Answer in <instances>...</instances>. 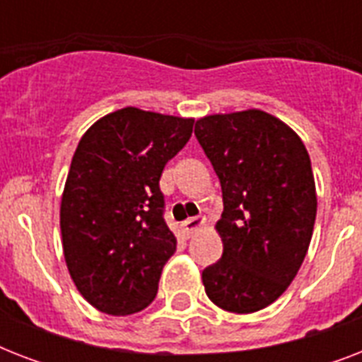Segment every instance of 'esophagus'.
Masks as SVG:
<instances>
[{
	"instance_id": "34e87169",
	"label": "esophagus",
	"mask_w": 362,
	"mask_h": 362,
	"mask_svg": "<svg viewBox=\"0 0 362 362\" xmlns=\"http://www.w3.org/2000/svg\"><path fill=\"white\" fill-rule=\"evenodd\" d=\"M204 226V218H187L186 221H182V233L186 235V237H192L193 233L199 231L201 227Z\"/></svg>"
}]
</instances>
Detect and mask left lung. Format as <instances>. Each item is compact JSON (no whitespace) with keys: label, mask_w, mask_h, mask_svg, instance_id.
Wrapping results in <instances>:
<instances>
[{"label":"left lung","mask_w":362,"mask_h":362,"mask_svg":"<svg viewBox=\"0 0 362 362\" xmlns=\"http://www.w3.org/2000/svg\"><path fill=\"white\" fill-rule=\"evenodd\" d=\"M195 136L223 197V255L203 270L204 291L227 312L252 314L286 291L308 252L317 212L310 156L289 125L257 109L204 116Z\"/></svg>","instance_id":"1"}]
</instances>
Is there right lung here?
<instances>
[{
    "instance_id": "1",
    "label": "right lung",
    "mask_w": 362,
    "mask_h": 362,
    "mask_svg": "<svg viewBox=\"0 0 362 362\" xmlns=\"http://www.w3.org/2000/svg\"><path fill=\"white\" fill-rule=\"evenodd\" d=\"M192 118L125 107L82 135L59 209L64 255L76 289L99 312H141L176 252L159 178L186 146Z\"/></svg>"
}]
</instances>
